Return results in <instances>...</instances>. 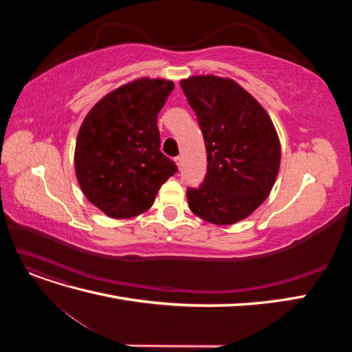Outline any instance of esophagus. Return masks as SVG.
Returning a JSON list of instances; mask_svg holds the SVG:
<instances>
[{
    "label": "esophagus",
    "instance_id": "1",
    "mask_svg": "<svg viewBox=\"0 0 352 352\" xmlns=\"http://www.w3.org/2000/svg\"><path fill=\"white\" fill-rule=\"evenodd\" d=\"M175 162H176V164H177V167L180 168L182 167V163H184V158L180 157V155H177V157H175Z\"/></svg>",
    "mask_w": 352,
    "mask_h": 352
}]
</instances>
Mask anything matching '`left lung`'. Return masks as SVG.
<instances>
[{"instance_id": "obj_1", "label": "left lung", "mask_w": 352, "mask_h": 352, "mask_svg": "<svg viewBox=\"0 0 352 352\" xmlns=\"http://www.w3.org/2000/svg\"><path fill=\"white\" fill-rule=\"evenodd\" d=\"M197 114L207 151V175L188 188L194 214L214 225L248 217L267 198L280 166V142L260 102L235 80L192 76L180 80Z\"/></svg>"}]
</instances>
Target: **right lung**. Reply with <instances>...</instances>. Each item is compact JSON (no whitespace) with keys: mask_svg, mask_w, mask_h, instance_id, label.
I'll use <instances>...</instances> for the list:
<instances>
[{"mask_svg":"<svg viewBox=\"0 0 352 352\" xmlns=\"http://www.w3.org/2000/svg\"><path fill=\"white\" fill-rule=\"evenodd\" d=\"M175 85L136 79L105 95L85 117L74 150L83 195L113 219H131L154 204L177 172L160 151L157 114Z\"/></svg>","mask_w":352,"mask_h":352,"instance_id":"right-lung-1","label":"right lung"}]
</instances>
